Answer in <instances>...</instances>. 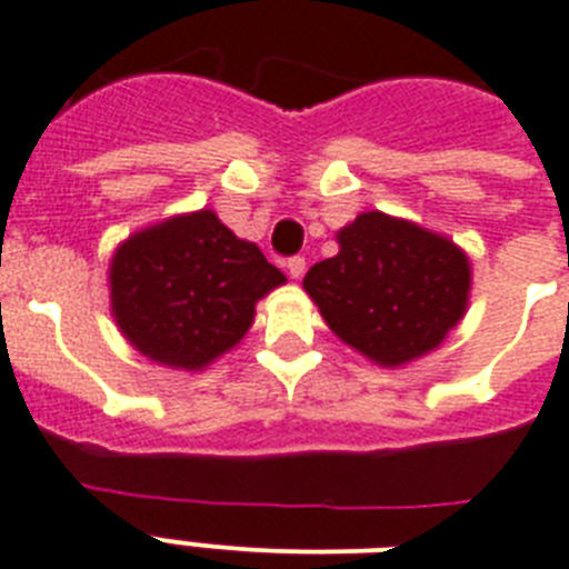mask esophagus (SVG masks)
<instances>
[{
    "label": "esophagus",
    "instance_id": "obj_1",
    "mask_svg": "<svg viewBox=\"0 0 569 569\" xmlns=\"http://www.w3.org/2000/svg\"><path fill=\"white\" fill-rule=\"evenodd\" d=\"M288 273H290V279H302L305 276V258L302 256L288 258Z\"/></svg>",
    "mask_w": 569,
    "mask_h": 569
}]
</instances>
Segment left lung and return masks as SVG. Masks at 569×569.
<instances>
[{
    "label": "left lung",
    "mask_w": 569,
    "mask_h": 569,
    "mask_svg": "<svg viewBox=\"0 0 569 569\" xmlns=\"http://www.w3.org/2000/svg\"><path fill=\"white\" fill-rule=\"evenodd\" d=\"M337 241L340 252L308 270L305 290L328 328L369 360L421 358L462 319L471 267L448 238L366 211Z\"/></svg>",
    "instance_id": "1"
}]
</instances>
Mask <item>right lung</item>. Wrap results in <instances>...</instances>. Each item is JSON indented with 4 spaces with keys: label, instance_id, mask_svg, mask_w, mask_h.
<instances>
[{
    "label": "right lung",
    "instance_id": "1",
    "mask_svg": "<svg viewBox=\"0 0 569 569\" xmlns=\"http://www.w3.org/2000/svg\"><path fill=\"white\" fill-rule=\"evenodd\" d=\"M281 281L256 243L203 209L121 243L110 267L112 313L144 358L200 369L250 331L256 302Z\"/></svg>",
    "mask_w": 569,
    "mask_h": 569
}]
</instances>
